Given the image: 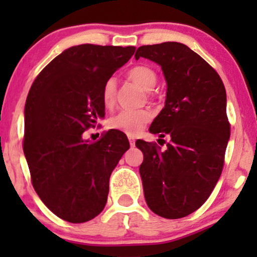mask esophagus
I'll use <instances>...</instances> for the list:
<instances>
[{
  "label": "esophagus",
  "instance_id": "obj_1",
  "mask_svg": "<svg viewBox=\"0 0 257 257\" xmlns=\"http://www.w3.org/2000/svg\"><path fill=\"white\" fill-rule=\"evenodd\" d=\"M129 143H131V146H135V139L133 137H129Z\"/></svg>",
  "mask_w": 257,
  "mask_h": 257
}]
</instances>
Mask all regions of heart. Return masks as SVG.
Returning a JSON list of instances; mask_svg holds the SVG:
<instances>
[{
	"label": "heart",
	"mask_w": 257,
	"mask_h": 257,
	"mask_svg": "<svg viewBox=\"0 0 257 257\" xmlns=\"http://www.w3.org/2000/svg\"><path fill=\"white\" fill-rule=\"evenodd\" d=\"M129 79L138 83L143 89L151 90L157 83V73L149 66H135L128 72ZM117 81L114 77H110L102 85L101 98L106 107H110L116 101ZM151 119V112L149 110H122L111 117L110 125L113 129H118L129 135L138 134L144 125Z\"/></svg>",
	"instance_id": "obj_1"
}]
</instances>
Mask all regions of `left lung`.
Here are the masks:
<instances>
[{"mask_svg": "<svg viewBox=\"0 0 257 257\" xmlns=\"http://www.w3.org/2000/svg\"><path fill=\"white\" fill-rule=\"evenodd\" d=\"M139 58L158 64L167 82L166 105L149 131L170 137L164 151L144 140L135 144L144 153L139 172L145 200L159 216L180 219L204 204L222 172L229 139L225 85L182 43L139 47Z\"/></svg>", "mask_w": 257, "mask_h": 257, "instance_id": "obj_1", "label": "left lung"}]
</instances>
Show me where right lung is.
<instances>
[{
	"label": "right lung",
	"instance_id": "1",
	"mask_svg": "<svg viewBox=\"0 0 257 257\" xmlns=\"http://www.w3.org/2000/svg\"><path fill=\"white\" fill-rule=\"evenodd\" d=\"M135 47L79 44L47 65L32 83L24 110V155L35 191L67 222H87L104 210L112 170L129 149L111 129L91 143L84 131L105 116V81Z\"/></svg>",
	"mask_w": 257,
	"mask_h": 257
}]
</instances>
